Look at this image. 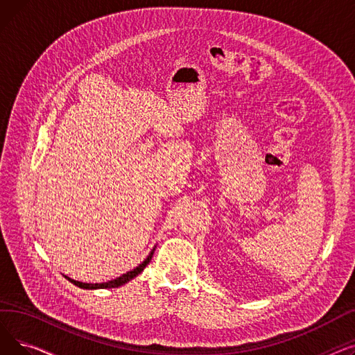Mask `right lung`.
Returning a JSON list of instances; mask_svg holds the SVG:
<instances>
[{
	"instance_id": "obj_1",
	"label": "right lung",
	"mask_w": 355,
	"mask_h": 355,
	"mask_svg": "<svg viewBox=\"0 0 355 355\" xmlns=\"http://www.w3.org/2000/svg\"><path fill=\"white\" fill-rule=\"evenodd\" d=\"M154 250H155V248L151 250V253L148 254V257L144 260V262L141 263V265H138L135 269H132V270H129V272H126V273H123L122 276H119V277H116V279H112V281H109V282H103V284H83V282H78V281H74V279H70L69 276H66L69 281L73 284V285H76V286H79V288H82V289H106V288H118V286H122V285H125L126 282H129L130 279H134L135 276H138L145 268H146V265L151 262V259H153V254H154Z\"/></svg>"
}]
</instances>
